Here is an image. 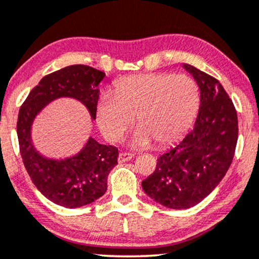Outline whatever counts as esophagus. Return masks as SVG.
Wrapping results in <instances>:
<instances>
[{
  "instance_id": "esophagus-1",
  "label": "esophagus",
  "mask_w": 259,
  "mask_h": 259,
  "mask_svg": "<svg viewBox=\"0 0 259 259\" xmlns=\"http://www.w3.org/2000/svg\"><path fill=\"white\" fill-rule=\"evenodd\" d=\"M134 158V154L133 153H120L118 155V162H125V161H129L130 159Z\"/></svg>"
}]
</instances>
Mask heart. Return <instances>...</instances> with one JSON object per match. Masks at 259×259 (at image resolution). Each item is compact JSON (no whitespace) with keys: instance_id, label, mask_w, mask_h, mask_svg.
Segmentation results:
<instances>
[{"instance_id":"obj_1","label":"heart","mask_w":259,"mask_h":259,"mask_svg":"<svg viewBox=\"0 0 259 259\" xmlns=\"http://www.w3.org/2000/svg\"><path fill=\"white\" fill-rule=\"evenodd\" d=\"M201 106V91L188 75L141 74L119 80L113 93H103L96 107L97 123L111 141L133 125V148H146L156 141L167 146L182 139L194 124Z\"/></svg>"}]
</instances>
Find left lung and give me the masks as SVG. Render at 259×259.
Masks as SVG:
<instances>
[{
	"label": "left lung",
	"mask_w": 259,
	"mask_h": 259,
	"mask_svg": "<svg viewBox=\"0 0 259 259\" xmlns=\"http://www.w3.org/2000/svg\"><path fill=\"white\" fill-rule=\"evenodd\" d=\"M201 91L195 125L175 147L161 154L142 189L156 203L188 209L202 202L222 181L238 141V116L225 88L215 77L183 64Z\"/></svg>",
	"instance_id": "obj_1"
}]
</instances>
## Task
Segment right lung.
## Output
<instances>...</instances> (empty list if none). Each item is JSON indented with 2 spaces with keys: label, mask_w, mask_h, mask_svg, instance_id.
I'll use <instances>...</instances> for the list:
<instances>
[{
  "label": "right lung",
  "mask_w": 259,
  "mask_h": 259,
  "mask_svg": "<svg viewBox=\"0 0 259 259\" xmlns=\"http://www.w3.org/2000/svg\"><path fill=\"white\" fill-rule=\"evenodd\" d=\"M105 73L75 64L47 75L29 92L19 111L18 132L20 154L26 171L37 189L51 202L65 208L90 204L106 192L107 176L117 165L118 149L101 145L90 136L82 149L63 159L39 153L32 141L34 119L52 101L70 98L80 101L96 120L99 83Z\"/></svg>",
  "instance_id": "right-lung-1"
}]
</instances>
